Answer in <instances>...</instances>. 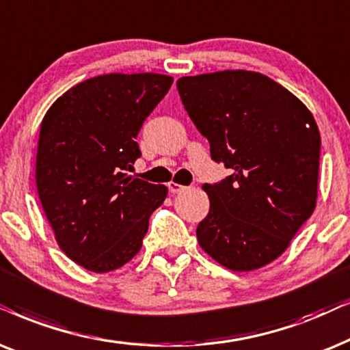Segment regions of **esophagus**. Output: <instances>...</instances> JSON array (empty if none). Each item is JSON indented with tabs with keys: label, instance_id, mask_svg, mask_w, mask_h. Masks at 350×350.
<instances>
[{
	"label": "esophagus",
	"instance_id": "1",
	"mask_svg": "<svg viewBox=\"0 0 350 350\" xmlns=\"http://www.w3.org/2000/svg\"><path fill=\"white\" fill-rule=\"evenodd\" d=\"M167 186H169V191H170V193H181V191H183V189L186 188V186L175 183V181H170V183L167 185Z\"/></svg>",
	"mask_w": 350,
	"mask_h": 350
}]
</instances>
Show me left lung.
Here are the masks:
<instances>
[{
  "mask_svg": "<svg viewBox=\"0 0 350 350\" xmlns=\"http://www.w3.org/2000/svg\"><path fill=\"white\" fill-rule=\"evenodd\" d=\"M181 103L231 175L204 183L211 208L199 246L233 271L260 269L314 212L320 131L310 111L269 77L221 70L176 81Z\"/></svg>",
  "mask_w": 350,
  "mask_h": 350,
  "instance_id": "8db88e82",
  "label": "left lung"
}]
</instances>
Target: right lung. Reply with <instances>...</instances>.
Here are the masks:
<instances>
[{
  "label": "right lung",
  "mask_w": 350,
  "mask_h": 350,
  "mask_svg": "<svg viewBox=\"0 0 350 350\" xmlns=\"http://www.w3.org/2000/svg\"><path fill=\"white\" fill-rule=\"evenodd\" d=\"M161 74H107L66 92L48 109L36 151V189L59 247L106 273L130 262L167 186L129 175L136 136L170 90Z\"/></svg>",
  "instance_id": "obj_1"
}]
</instances>
